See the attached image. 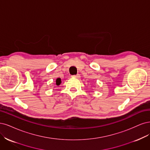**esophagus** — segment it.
I'll use <instances>...</instances> for the list:
<instances>
[{"mask_svg":"<svg viewBox=\"0 0 150 150\" xmlns=\"http://www.w3.org/2000/svg\"><path fill=\"white\" fill-rule=\"evenodd\" d=\"M72 77H74V78H76V79H80V76L79 74H77L76 75H74L72 76Z\"/></svg>","mask_w":150,"mask_h":150,"instance_id":"obj_1","label":"esophagus"}]
</instances>
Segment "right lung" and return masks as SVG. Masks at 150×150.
<instances>
[{
  "mask_svg": "<svg viewBox=\"0 0 150 150\" xmlns=\"http://www.w3.org/2000/svg\"><path fill=\"white\" fill-rule=\"evenodd\" d=\"M62 83V81H61V79H60V78H58V79H57V80H56V85H60V83Z\"/></svg>",
  "mask_w": 150,
  "mask_h": 150,
  "instance_id": "obj_1",
  "label": "right lung"
}]
</instances>
